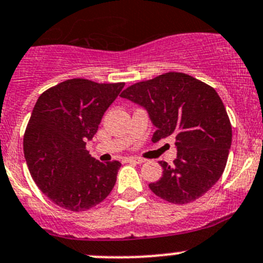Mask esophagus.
Listing matches in <instances>:
<instances>
[{"instance_id": "esophagus-1", "label": "esophagus", "mask_w": 263, "mask_h": 263, "mask_svg": "<svg viewBox=\"0 0 263 263\" xmlns=\"http://www.w3.org/2000/svg\"><path fill=\"white\" fill-rule=\"evenodd\" d=\"M126 162H134V163H137V164H140V163L144 162V159H141V158H137V157H127Z\"/></svg>"}]
</instances>
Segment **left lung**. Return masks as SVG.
Returning a JSON list of instances; mask_svg holds the SVG:
<instances>
[{"label":"left lung","mask_w":263,"mask_h":263,"mask_svg":"<svg viewBox=\"0 0 263 263\" xmlns=\"http://www.w3.org/2000/svg\"><path fill=\"white\" fill-rule=\"evenodd\" d=\"M122 98L142 106L155 126L153 142L176 137L173 165L159 162L163 176L149 183L173 204L204 195L222 176L231 146L230 119L215 88L185 73L170 72L135 83Z\"/></svg>","instance_id":"1"}]
</instances>
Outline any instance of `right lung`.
I'll list each match as a JSON object with an SVG mask.
<instances>
[{
  "label": "right lung",
  "instance_id": "obj_1",
  "mask_svg": "<svg viewBox=\"0 0 263 263\" xmlns=\"http://www.w3.org/2000/svg\"><path fill=\"white\" fill-rule=\"evenodd\" d=\"M124 83L74 78L38 98L24 134V157L40 190L73 212L90 210L113 190L121 163H101L86 150Z\"/></svg>",
  "mask_w": 263,
  "mask_h": 263
}]
</instances>
